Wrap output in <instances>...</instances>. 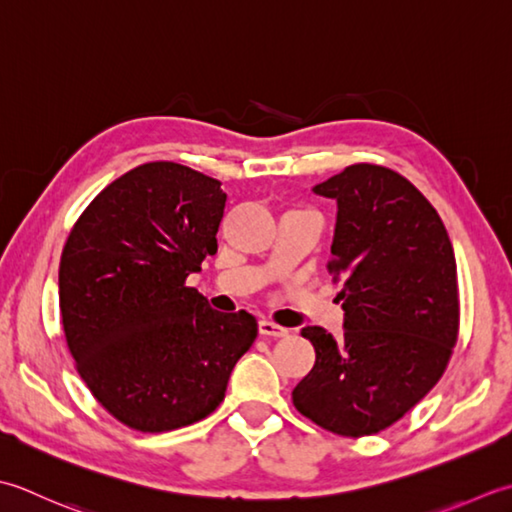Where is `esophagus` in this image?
<instances>
[{
    "mask_svg": "<svg viewBox=\"0 0 512 512\" xmlns=\"http://www.w3.org/2000/svg\"><path fill=\"white\" fill-rule=\"evenodd\" d=\"M258 333H260V336H269V338H285V336H289V329L276 325V322L260 320L258 322Z\"/></svg>",
    "mask_w": 512,
    "mask_h": 512,
    "instance_id": "1",
    "label": "esophagus"
}]
</instances>
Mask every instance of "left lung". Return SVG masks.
I'll list each match as a JSON object with an SVG mask.
<instances>
[{"instance_id":"8db88e82","label":"left lung","mask_w":512,"mask_h":512,"mask_svg":"<svg viewBox=\"0 0 512 512\" xmlns=\"http://www.w3.org/2000/svg\"><path fill=\"white\" fill-rule=\"evenodd\" d=\"M336 198L327 271L340 280L344 331L300 333L316 362L291 400L322 429L344 437L395 424L429 393L460 333V291L440 214L402 174L356 163L314 187Z\"/></svg>"}]
</instances>
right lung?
Returning a JSON list of instances; mask_svg holds the SVG:
<instances>
[{"label": "right lung", "mask_w": 512, "mask_h": 512, "mask_svg": "<svg viewBox=\"0 0 512 512\" xmlns=\"http://www.w3.org/2000/svg\"><path fill=\"white\" fill-rule=\"evenodd\" d=\"M225 201L212 176L152 161L103 187L68 234L59 263L68 351L95 400L134 431L214 413L256 340L252 314H218L185 285L216 254Z\"/></svg>", "instance_id": "obj_1"}]
</instances>
